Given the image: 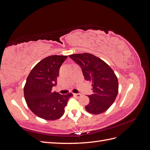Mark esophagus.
I'll use <instances>...</instances> for the list:
<instances>
[{
  "mask_svg": "<svg viewBox=\"0 0 150 150\" xmlns=\"http://www.w3.org/2000/svg\"><path fill=\"white\" fill-rule=\"evenodd\" d=\"M74 96L77 97V98H79L81 96V94L79 93H76V94H74Z\"/></svg>",
  "mask_w": 150,
  "mask_h": 150,
  "instance_id": "1",
  "label": "esophagus"
}]
</instances>
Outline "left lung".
<instances>
[{
	"label": "left lung",
	"mask_w": 150,
	"mask_h": 150,
	"mask_svg": "<svg viewBox=\"0 0 150 150\" xmlns=\"http://www.w3.org/2000/svg\"><path fill=\"white\" fill-rule=\"evenodd\" d=\"M82 68L84 79L91 83L93 94L88 96L89 103L86 110L93 115L107 111L118 93V81L115 72L101 59L90 53L69 55Z\"/></svg>",
	"instance_id": "left-lung-1"
}]
</instances>
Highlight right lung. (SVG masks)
<instances>
[{"label":"right lung","mask_w":150,"mask_h":150,"mask_svg":"<svg viewBox=\"0 0 150 150\" xmlns=\"http://www.w3.org/2000/svg\"><path fill=\"white\" fill-rule=\"evenodd\" d=\"M67 56L52 55L43 59L31 70L24 88L25 101L31 111L46 120H57L64 115L72 93L61 95L52 91L59 68Z\"/></svg>","instance_id":"1"}]
</instances>
